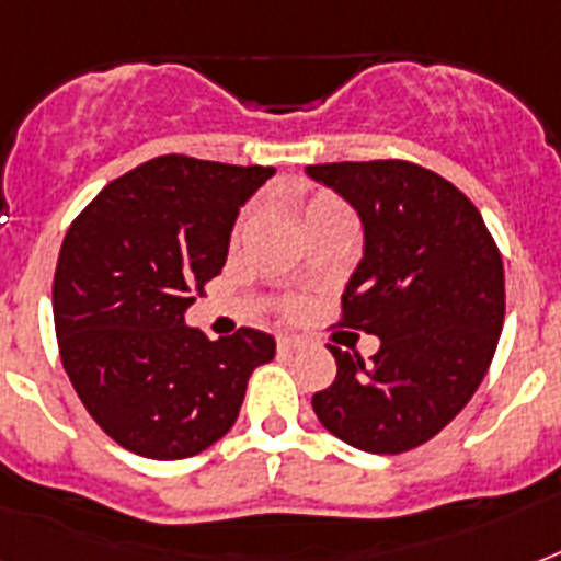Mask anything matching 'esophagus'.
Listing matches in <instances>:
<instances>
[{"mask_svg": "<svg viewBox=\"0 0 561 561\" xmlns=\"http://www.w3.org/2000/svg\"><path fill=\"white\" fill-rule=\"evenodd\" d=\"M276 343H279V352H297L306 346V341H302V337H288V334H282Z\"/></svg>", "mask_w": 561, "mask_h": 561, "instance_id": "1", "label": "esophagus"}]
</instances>
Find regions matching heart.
Returning a JSON list of instances; mask_svg holds the SVG:
<instances>
[{
  "label": "heart",
  "instance_id": "1",
  "mask_svg": "<svg viewBox=\"0 0 561 561\" xmlns=\"http://www.w3.org/2000/svg\"><path fill=\"white\" fill-rule=\"evenodd\" d=\"M334 206H343L337 197H329V194H317V197H311V201L306 203V209H302V215H314V211H323V209H334Z\"/></svg>",
  "mask_w": 561,
  "mask_h": 561
}]
</instances>
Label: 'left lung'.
Listing matches in <instances>:
<instances>
[{
    "instance_id": "obj_1",
    "label": "left lung",
    "mask_w": 561,
    "mask_h": 561,
    "mask_svg": "<svg viewBox=\"0 0 561 561\" xmlns=\"http://www.w3.org/2000/svg\"><path fill=\"white\" fill-rule=\"evenodd\" d=\"M306 171L364 224V259L343 290L341 325L381 341L369 364L329 346L337 375L311 408L352 448L410 451L469 404L495 358L506 311L495 238L460 188L413 162Z\"/></svg>"
}]
</instances>
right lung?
<instances>
[{
  "mask_svg": "<svg viewBox=\"0 0 561 561\" xmlns=\"http://www.w3.org/2000/svg\"><path fill=\"white\" fill-rule=\"evenodd\" d=\"M264 165L157 157L113 180L57 255L55 332L78 399L122 448L151 460L206 451L236 425L247 381L276 355L255 329L209 341L186 308L227 262Z\"/></svg>",
  "mask_w": 561,
  "mask_h": 561,
  "instance_id": "right-lung-1",
  "label": "right lung"
}]
</instances>
